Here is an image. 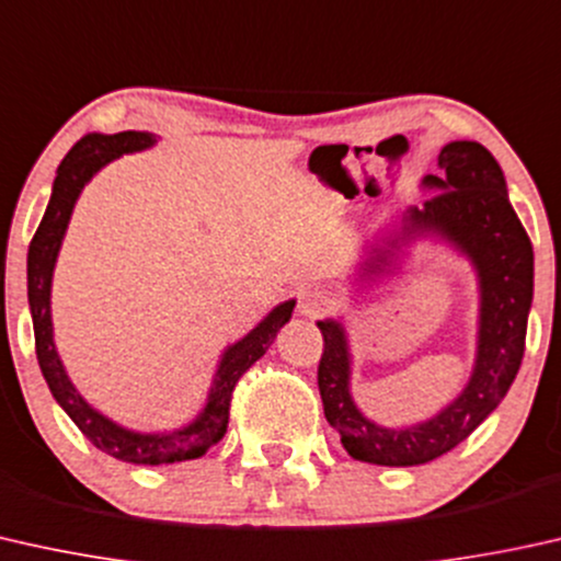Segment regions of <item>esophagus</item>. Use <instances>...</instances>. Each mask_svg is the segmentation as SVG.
<instances>
[{
  "label": "esophagus",
  "mask_w": 561,
  "mask_h": 561,
  "mask_svg": "<svg viewBox=\"0 0 561 561\" xmlns=\"http://www.w3.org/2000/svg\"><path fill=\"white\" fill-rule=\"evenodd\" d=\"M327 304H329V298L323 296V290H319V288H304L298 294V311L304 316L321 313L323 308H327Z\"/></svg>",
  "instance_id": "obj_1"
}]
</instances>
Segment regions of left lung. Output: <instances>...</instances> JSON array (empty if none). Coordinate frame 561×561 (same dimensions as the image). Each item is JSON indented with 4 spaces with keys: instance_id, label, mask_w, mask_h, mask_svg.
Wrapping results in <instances>:
<instances>
[{
    "instance_id": "obj_1",
    "label": "left lung",
    "mask_w": 561,
    "mask_h": 561,
    "mask_svg": "<svg viewBox=\"0 0 561 561\" xmlns=\"http://www.w3.org/2000/svg\"><path fill=\"white\" fill-rule=\"evenodd\" d=\"M437 167L440 176L427 174L422 180L437 194L422 209H408L402 238H389V248H375L364 271L367 275L385 271L397 240H410L417 232L440 234L470 257L481 288V319L476 367L458 400L420 425L402 430L377 425L356 410L348 392L352 356L344 327L331 319L319 321L323 415L341 435L348 456L375 466H422L456 448L499 408L524 359L534 296V250L508 202L499 161L478 141H450L443 146Z\"/></svg>"
}]
</instances>
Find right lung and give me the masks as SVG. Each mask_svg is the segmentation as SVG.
<instances>
[{"label":"right lung","instance_id":"add662e5","mask_svg":"<svg viewBox=\"0 0 561 561\" xmlns=\"http://www.w3.org/2000/svg\"><path fill=\"white\" fill-rule=\"evenodd\" d=\"M153 141H157V136L146 131L83 136L60 161L58 176L53 182L50 205L45 209V217L37 227L35 238L30 242L27 253V298L32 311V327H35V352L47 387H50V392L60 408L80 427V433L95 448L124 462H136V466H161V462L194 460L205 456L213 445L220 443L227 433V422H230L234 385L267 352V346L273 344V339L283 329V323H288L296 306V300H286V304L275 306L245 339L227 348L220 367L215 371V381L213 389H209L205 410L199 412L197 420L182 430H174V433H131V430L103 417L101 412H95L78 394V389L72 387V381L65 375L58 352H55L50 319V286L55 261H58L62 245V234L68 230L72 207H76V199L85 182H91V176L101 167L118 159L121 153L149 149Z\"/></svg>","mask_w":561,"mask_h":561}]
</instances>
